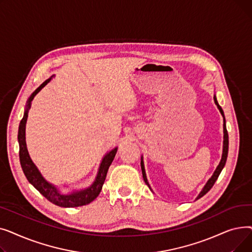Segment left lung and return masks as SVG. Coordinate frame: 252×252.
I'll list each match as a JSON object with an SVG mask.
<instances>
[{"label":"left lung","mask_w":252,"mask_h":252,"mask_svg":"<svg viewBox=\"0 0 252 252\" xmlns=\"http://www.w3.org/2000/svg\"><path fill=\"white\" fill-rule=\"evenodd\" d=\"M214 99H215V103L218 105V108L220 109L221 115L223 116V111H222L220 106L219 105V103H218V101H217V98L215 97ZM228 150H229V135H228V130H227V127H226V121H224V116H223V149H222V157H221V160H220V164L218 165V167H217V169H216V171H215V174L213 175V177H211V178L209 179V181H208L207 184L205 185V187L203 188V190L201 191V193H200L199 195H198L197 199H199V198H201L202 196H204L211 188H213V186L215 185V183L217 182V180H218V178H219V176H220V171L222 170L224 164H226L227 157H228ZM141 168H142L143 179H144L145 183H146L147 186L150 188L149 184H148V181H147V178H146V174H145V168H144L143 159L141 160Z\"/></svg>","instance_id":"8db88e82"}]
</instances>
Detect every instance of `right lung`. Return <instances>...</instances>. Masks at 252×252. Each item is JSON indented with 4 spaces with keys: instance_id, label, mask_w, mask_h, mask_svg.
Masks as SVG:
<instances>
[{
    "instance_id": "obj_1",
    "label": "right lung",
    "mask_w": 252,
    "mask_h": 252,
    "mask_svg": "<svg viewBox=\"0 0 252 252\" xmlns=\"http://www.w3.org/2000/svg\"><path fill=\"white\" fill-rule=\"evenodd\" d=\"M50 79L51 78L45 81L32 93V96L29 99V104H28V107H26L25 112H24L23 118L20 122L19 129H18L20 164H21L22 170H23L26 179L29 180V182L39 193H41L44 197H46L47 199L50 202H52L53 204L61 206V207H77V206L87 205L90 202H92L93 200H95L97 196L100 194L104 181L106 179V175H107L108 168L114 159V156L116 154L117 148L111 150L109 153L105 155V157L103 158V160L101 162L96 181L87 190L76 192V193H73L70 195H62L58 192V190L54 186H52V185H50L48 182L45 181V179L42 177L41 174H39V171L37 170V168L32 161L31 157L29 155V152H28V149H26L25 124H26V121H28L29 109L31 108L32 101L33 100L34 96L37 94V93L50 82Z\"/></svg>"
}]
</instances>
